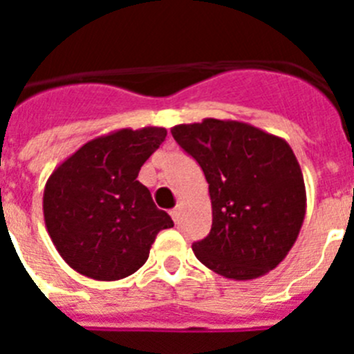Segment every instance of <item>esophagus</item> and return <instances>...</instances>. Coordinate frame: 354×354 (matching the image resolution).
Instances as JSON below:
<instances>
[{
  "instance_id": "esophagus-1",
  "label": "esophagus",
  "mask_w": 354,
  "mask_h": 354,
  "mask_svg": "<svg viewBox=\"0 0 354 354\" xmlns=\"http://www.w3.org/2000/svg\"><path fill=\"white\" fill-rule=\"evenodd\" d=\"M170 216H171V220H174L175 223H179V218H180V209H179V207L171 209V211H170Z\"/></svg>"
}]
</instances>
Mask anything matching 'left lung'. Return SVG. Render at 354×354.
Returning a JSON list of instances; mask_svg holds the SVG:
<instances>
[{
  "instance_id": "1",
  "label": "left lung",
  "mask_w": 354,
  "mask_h": 354,
  "mask_svg": "<svg viewBox=\"0 0 354 354\" xmlns=\"http://www.w3.org/2000/svg\"><path fill=\"white\" fill-rule=\"evenodd\" d=\"M171 134L209 184L212 227L193 243L196 259L230 280L274 270L298 239L306 212L305 180L289 143L220 118L179 124Z\"/></svg>"
}]
</instances>
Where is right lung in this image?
<instances>
[{"label":"right lung","mask_w":354,"mask_h":354,"mask_svg":"<svg viewBox=\"0 0 354 354\" xmlns=\"http://www.w3.org/2000/svg\"><path fill=\"white\" fill-rule=\"evenodd\" d=\"M165 138V127L111 131L84 143L49 175L44 221L72 270L101 282L129 277L145 264L159 230L174 227L136 179Z\"/></svg>","instance_id":"add662e5"}]
</instances>
